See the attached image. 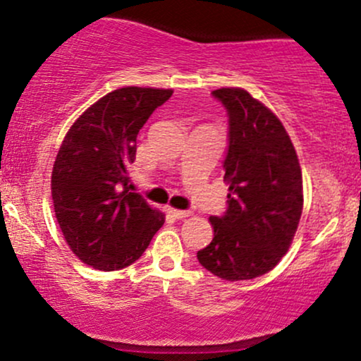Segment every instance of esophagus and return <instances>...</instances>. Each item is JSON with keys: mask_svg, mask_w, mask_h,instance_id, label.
I'll return each instance as SVG.
<instances>
[{"mask_svg": "<svg viewBox=\"0 0 361 361\" xmlns=\"http://www.w3.org/2000/svg\"><path fill=\"white\" fill-rule=\"evenodd\" d=\"M168 214L175 219H185V217H190V215H192L190 210H178V209H171V207H168Z\"/></svg>", "mask_w": 361, "mask_h": 361, "instance_id": "34e87169", "label": "esophagus"}]
</instances>
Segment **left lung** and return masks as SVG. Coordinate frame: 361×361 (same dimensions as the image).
<instances>
[{
    "instance_id": "left-lung-1",
    "label": "left lung",
    "mask_w": 361,
    "mask_h": 361,
    "mask_svg": "<svg viewBox=\"0 0 361 361\" xmlns=\"http://www.w3.org/2000/svg\"><path fill=\"white\" fill-rule=\"evenodd\" d=\"M212 97L229 117L224 180L227 210L212 215L214 239L198 263L222 280H251L283 258L299 226L304 195L297 152L271 110L243 88Z\"/></svg>"
}]
</instances>
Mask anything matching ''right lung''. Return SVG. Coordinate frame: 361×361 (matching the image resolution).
<instances>
[{
	"instance_id": "1",
	"label": "right lung",
	"mask_w": 361,
	"mask_h": 361,
	"mask_svg": "<svg viewBox=\"0 0 361 361\" xmlns=\"http://www.w3.org/2000/svg\"><path fill=\"white\" fill-rule=\"evenodd\" d=\"M173 90L127 86L81 115L62 140L52 169V200L66 243L82 263L102 271L142 256L164 215L130 192L127 168L139 130Z\"/></svg>"
}]
</instances>
